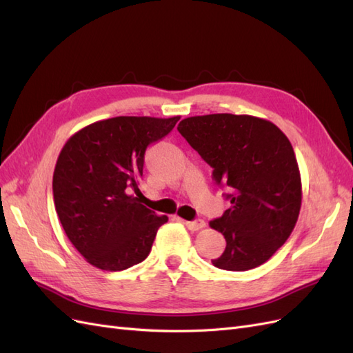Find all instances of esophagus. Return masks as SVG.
Segmentation results:
<instances>
[{
  "label": "esophagus",
  "instance_id": "1",
  "mask_svg": "<svg viewBox=\"0 0 353 353\" xmlns=\"http://www.w3.org/2000/svg\"><path fill=\"white\" fill-rule=\"evenodd\" d=\"M183 223L186 225L188 230L191 231H198L205 227V222L203 219H196V221H183Z\"/></svg>",
  "mask_w": 353,
  "mask_h": 353
}]
</instances>
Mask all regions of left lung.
I'll use <instances>...</instances> for the list:
<instances>
[{"mask_svg": "<svg viewBox=\"0 0 353 353\" xmlns=\"http://www.w3.org/2000/svg\"><path fill=\"white\" fill-rule=\"evenodd\" d=\"M179 132L227 188L231 207L210 221L227 241L212 264L246 271L285 245L301 209V176L291 141L274 123L249 114L186 117Z\"/></svg>", "mask_w": 353, "mask_h": 353, "instance_id": "left-lung-1", "label": "left lung"}]
</instances>
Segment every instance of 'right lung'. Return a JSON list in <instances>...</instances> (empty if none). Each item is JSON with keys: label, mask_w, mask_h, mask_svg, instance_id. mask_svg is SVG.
<instances>
[{"label": "right lung", "mask_w": 353, "mask_h": 353, "mask_svg": "<svg viewBox=\"0 0 353 353\" xmlns=\"http://www.w3.org/2000/svg\"><path fill=\"white\" fill-rule=\"evenodd\" d=\"M180 116H117L71 135L53 171V201L68 240L90 265L121 271L148 258L168 221L141 204L144 152Z\"/></svg>", "instance_id": "obj_1"}]
</instances>
